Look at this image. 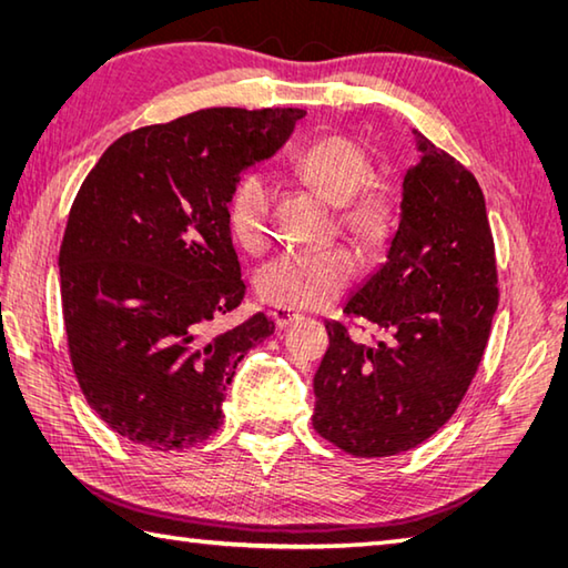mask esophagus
I'll use <instances>...</instances> for the list:
<instances>
[{
    "mask_svg": "<svg viewBox=\"0 0 568 568\" xmlns=\"http://www.w3.org/2000/svg\"><path fill=\"white\" fill-rule=\"evenodd\" d=\"M271 317H273V322L277 324V327H287V324L303 320V315H300L297 310H291V307H273L271 310Z\"/></svg>",
    "mask_w": 568,
    "mask_h": 568,
    "instance_id": "1",
    "label": "esophagus"
}]
</instances>
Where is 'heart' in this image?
<instances>
[{
  "mask_svg": "<svg viewBox=\"0 0 568 568\" xmlns=\"http://www.w3.org/2000/svg\"><path fill=\"white\" fill-rule=\"evenodd\" d=\"M291 168L329 202L339 204L346 229L364 241H381L395 220V200L388 187L366 183L371 155L358 141L327 134L305 143L291 155ZM273 185L258 171L241 175L226 200V224L248 251L268 244ZM358 258L346 246L285 251L258 275L265 303L291 310H320L334 303L356 275Z\"/></svg>",
  "mask_w": 568,
  "mask_h": 568,
  "instance_id": "b5f03b06",
  "label": "heart"
}]
</instances>
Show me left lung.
<instances>
[{"label": "left lung", "instance_id": "left-lung-1", "mask_svg": "<svg viewBox=\"0 0 568 568\" xmlns=\"http://www.w3.org/2000/svg\"><path fill=\"white\" fill-rule=\"evenodd\" d=\"M419 161L403 180L388 261L344 307L390 334L356 344L324 322L312 427L342 452L393 456L429 439L464 400L498 310L496 246L474 173L413 131Z\"/></svg>", "mask_w": 568, "mask_h": 568}]
</instances>
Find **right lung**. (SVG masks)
Here are the masks:
<instances>
[{"label":"right lung","mask_w":568,"mask_h":568,"mask_svg":"<svg viewBox=\"0 0 568 568\" xmlns=\"http://www.w3.org/2000/svg\"><path fill=\"white\" fill-rule=\"evenodd\" d=\"M303 116L212 106L141 126L80 185L58 253L65 339L84 400L124 439H207L236 364L275 332L263 312L216 332L246 295L226 200Z\"/></svg>","instance_id":"obj_1"}]
</instances>
